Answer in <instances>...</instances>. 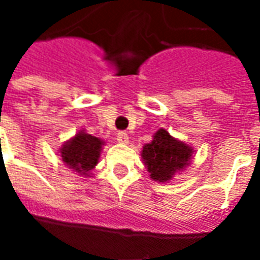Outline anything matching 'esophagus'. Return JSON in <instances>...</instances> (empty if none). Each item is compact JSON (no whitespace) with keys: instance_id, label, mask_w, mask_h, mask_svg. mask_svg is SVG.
Instances as JSON below:
<instances>
[{"instance_id":"34e87169","label":"esophagus","mask_w":260,"mask_h":260,"mask_svg":"<svg viewBox=\"0 0 260 260\" xmlns=\"http://www.w3.org/2000/svg\"><path fill=\"white\" fill-rule=\"evenodd\" d=\"M117 141H118L119 143H128V142H129V136H128V134L124 132V131H119L118 134H117Z\"/></svg>"}]
</instances>
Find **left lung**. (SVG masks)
<instances>
[{
	"label": "left lung",
	"mask_w": 260,
	"mask_h": 260,
	"mask_svg": "<svg viewBox=\"0 0 260 260\" xmlns=\"http://www.w3.org/2000/svg\"><path fill=\"white\" fill-rule=\"evenodd\" d=\"M192 149L182 142L175 141L166 129H158L150 143L143 146L142 157L150 178L154 181L171 180L175 171L188 164Z\"/></svg>",
	"instance_id": "obj_1"
}]
</instances>
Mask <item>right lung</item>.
<instances>
[{
  "instance_id": "add662e5",
  "label": "right lung",
  "mask_w": 260,
  "mask_h": 260,
  "mask_svg": "<svg viewBox=\"0 0 260 260\" xmlns=\"http://www.w3.org/2000/svg\"><path fill=\"white\" fill-rule=\"evenodd\" d=\"M103 141L80 132L61 149V157L67 166L82 175L90 171L99 161Z\"/></svg>"
}]
</instances>
